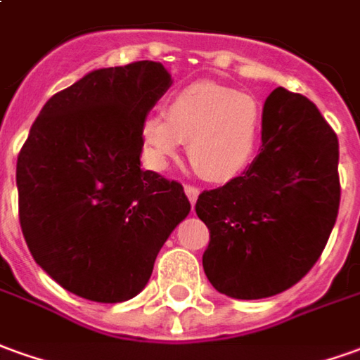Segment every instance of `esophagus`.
<instances>
[{
  "instance_id": "1",
  "label": "esophagus",
  "mask_w": 360,
  "mask_h": 360,
  "mask_svg": "<svg viewBox=\"0 0 360 360\" xmlns=\"http://www.w3.org/2000/svg\"><path fill=\"white\" fill-rule=\"evenodd\" d=\"M184 192H186V195H188V200H190V204H192V207H194L195 202H198V195H200V190H198L195 186L186 184L184 186Z\"/></svg>"
}]
</instances>
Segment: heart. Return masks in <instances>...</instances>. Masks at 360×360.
I'll list each match as a JSON object with an SVG mask.
<instances>
[{"mask_svg":"<svg viewBox=\"0 0 360 360\" xmlns=\"http://www.w3.org/2000/svg\"><path fill=\"white\" fill-rule=\"evenodd\" d=\"M166 121L148 115L141 141L148 168L165 170L188 143V158L210 182H229L255 158L262 131V108L251 94L213 82H194L170 96Z\"/></svg>","mask_w":360,"mask_h":360,"instance_id":"obj_1","label":"heart"}]
</instances>
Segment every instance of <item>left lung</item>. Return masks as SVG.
<instances>
[{
    "label": "left lung",
    "instance_id": "1",
    "mask_svg": "<svg viewBox=\"0 0 360 360\" xmlns=\"http://www.w3.org/2000/svg\"><path fill=\"white\" fill-rule=\"evenodd\" d=\"M260 153L241 176L202 192L204 270L237 300L276 296L316 264L335 225L339 141L304 96L276 88L262 108Z\"/></svg>",
    "mask_w": 360,
    "mask_h": 360
}]
</instances>
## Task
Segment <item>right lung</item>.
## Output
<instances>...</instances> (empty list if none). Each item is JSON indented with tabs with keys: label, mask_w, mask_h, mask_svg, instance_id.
<instances>
[{
	"label": "right lung",
	"mask_w": 360,
	"mask_h": 360,
	"mask_svg": "<svg viewBox=\"0 0 360 360\" xmlns=\"http://www.w3.org/2000/svg\"><path fill=\"white\" fill-rule=\"evenodd\" d=\"M170 86L160 62L91 70L44 103L19 153L27 247L80 298H135L190 213L182 184L141 168V123Z\"/></svg>",
	"instance_id": "obj_1"
}]
</instances>
